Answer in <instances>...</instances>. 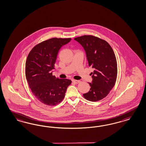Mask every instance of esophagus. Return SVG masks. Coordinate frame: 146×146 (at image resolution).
I'll return each mask as SVG.
<instances>
[{"label": "esophagus", "instance_id": "1", "mask_svg": "<svg viewBox=\"0 0 146 146\" xmlns=\"http://www.w3.org/2000/svg\"><path fill=\"white\" fill-rule=\"evenodd\" d=\"M72 82L74 83L75 84H79L80 82L79 80H72Z\"/></svg>", "mask_w": 146, "mask_h": 146}]
</instances>
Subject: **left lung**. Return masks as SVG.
Wrapping results in <instances>:
<instances>
[{"label":"left lung","instance_id":"1","mask_svg":"<svg viewBox=\"0 0 146 146\" xmlns=\"http://www.w3.org/2000/svg\"><path fill=\"white\" fill-rule=\"evenodd\" d=\"M84 48L91 73L92 82H88L90 89L84 97L92 102L100 101L106 97L115 86L117 75V65L114 51L104 40L92 35L76 37Z\"/></svg>","mask_w":146,"mask_h":146}]
</instances>
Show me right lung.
Here are the masks:
<instances>
[{"label": "right lung", "instance_id": "1", "mask_svg": "<svg viewBox=\"0 0 146 146\" xmlns=\"http://www.w3.org/2000/svg\"><path fill=\"white\" fill-rule=\"evenodd\" d=\"M69 38H52L35 46L26 62V76L32 93L44 104L54 106L62 102L71 80L52 75L58 53Z\"/></svg>", "mask_w": 146, "mask_h": 146}]
</instances>
